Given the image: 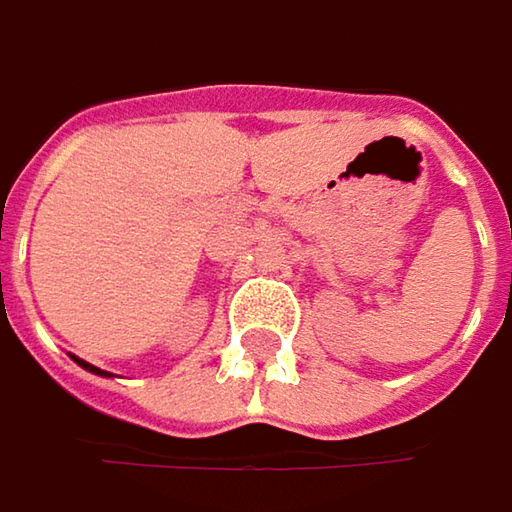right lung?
I'll return each instance as SVG.
<instances>
[{"mask_svg":"<svg viewBox=\"0 0 512 512\" xmlns=\"http://www.w3.org/2000/svg\"><path fill=\"white\" fill-rule=\"evenodd\" d=\"M74 360H77V357H74ZM77 363H80V366H83V369H89V371H94V374H106V371L94 369V366H89V363H83V360H77Z\"/></svg>","mask_w":512,"mask_h":512,"instance_id":"add662e5","label":"right lung"}]
</instances>
